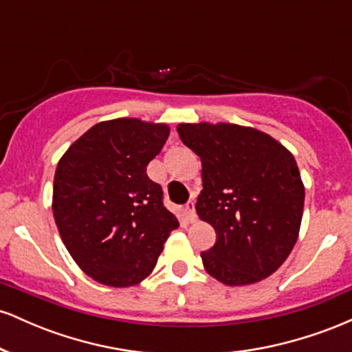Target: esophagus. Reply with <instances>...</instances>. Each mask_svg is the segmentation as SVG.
<instances>
[{
	"label": "esophagus",
	"instance_id": "esophagus-1",
	"mask_svg": "<svg viewBox=\"0 0 352 352\" xmlns=\"http://www.w3.org/2000/svg\"><path fill=\"white\" fill-rule=\"evenodd\" d=\"M185 215H187L188 221H195L197 220V213H195V201H188L187 205H185Z\"/></svg>",
	"mask_w": 352,
	"mask_h": 352
}]
</instances>
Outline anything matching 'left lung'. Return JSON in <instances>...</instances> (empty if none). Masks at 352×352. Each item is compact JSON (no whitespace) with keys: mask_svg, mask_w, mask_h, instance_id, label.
I'll return each mask as SVG.
<instances>
[{"mask_svg":"<svg viewBox=\"0 0 352 352\" xmlns=\"http://www.w3.org/2000/svg\"><path fill=\"white\" fill-rule=\"evenodd\" d=\"M201 160L200 220L217 241L201 261L223 285L245 286L276 272L300 235L305 185L293 153L272 135L236 124H179Z\"/></svg>","mask_w":352,"mask_h":352,"instance_id":"8db88e82","label":"left lung"}]
</instances>
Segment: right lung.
<instances>
[{
  "mask_svg": "<svg viewBox=\"0 0 352 352\" xmlns=\"http://www.w3.org/2000/svg\"><path fill=\"white\" fill-rule=\"evenodd\" d=\"M168 134L167 124L104 120L60 157L52 213L72 260L92 280L114 288L139 285L179 227L164 207L162 187L147 175Z\"/></svg>",
  "mask_w": 352,
  "mask_h": 352,
  "instance_id": "add662e5",
  "label": "right lung"
}]
</instances>
